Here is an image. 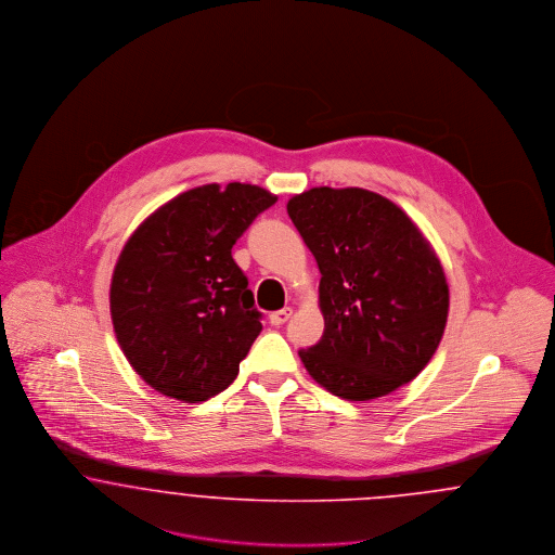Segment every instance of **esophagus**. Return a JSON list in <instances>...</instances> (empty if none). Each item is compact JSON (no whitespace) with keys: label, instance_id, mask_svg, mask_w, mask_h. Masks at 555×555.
I'll return each instance as SVG.
<instances>
[{"label":"esophagus","instance_id":"esophagus-1","mask_svg":"<svg viewBox=\"0 0 555 555\" xmlns=\"http://www.w3.org/2000/svg\"><path fill=\"white\" fill-rule=\"evenodd\" d=\"M291 317V308H283V310H279V312H272L270 314V324H274V326H281V324H285Z\"/></svg>","mask_w":555,"mask_h":555}]
</instances>
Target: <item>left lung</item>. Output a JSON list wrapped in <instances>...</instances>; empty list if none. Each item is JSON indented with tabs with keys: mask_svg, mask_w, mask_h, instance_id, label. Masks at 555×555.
I'll return each mask as SVG.
<instances>
[{
	"mask_svg": "<svg viewBox=\"0 0 555 555\" xmlns=\"http://www.w3.org/2000/svg\"><path fill=\"white\" fill-rule=\"evenodd\" d=\"M289 218L317 258L324 333L299 349L333 396H389L430 362L448 322L443 266L410 216L360 186L293 195Z\"/></svg>",
	"mask_w": 555,
	"mask_h": 555,
	"instance_id": "1",
	"label": "left lung"
}]
</instances>
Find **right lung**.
<instances>
[{
    "label": "right lung",
    "mask_w": 555,
    "mask_h": 555,
    "mask_svg": "<svg viewBox=\"0 0 555 555\" xmlns=\"http://www.w3.org/2000/svg\"><path fill=\"white\" fill-rule=\"evenodd\" d=\"M276 195L262 186H195L145 218L125 243L109 312L132 370L185 403L224 391L262 331L231 249Z\"/></svg>",
    "instance_id": "right-lung-1"
}]
</instances>
